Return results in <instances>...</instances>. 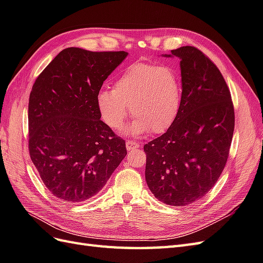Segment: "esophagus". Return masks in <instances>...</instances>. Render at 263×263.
I'll list each match as a JSON object with an SVG mask.
<instances>
[{
    "label": "esophagus",
    "mask_w": 263,
    "mask_h": 263,
    "mask_svg": "<svg viewBox=\"0 0 263 263\" xmlns=\"http://www.w3.org/2000/svg\"><path fill=\"white\" fill-rule=\"evenodd\" d=\"M125 146H126L127 151H131V150H134V149H139L140 144L137 143V142H133V141H126Z\"/></svg>",
    "instance_id": "esophagus-1"
}]
</instances>
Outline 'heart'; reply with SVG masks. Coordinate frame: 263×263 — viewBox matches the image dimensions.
Masks as SVG:
<instances>
[{
  "label": "heart",
  "mask_w": 263,
  "mask_h": 263,
  "mask_svg": "<svg viewBox=\"0 0 263 263\" xmlns=\"http://www.w3.org/2000/svg\"><path fill=\"white\" fill-rule=\"evenodd\" d=\"M182 85L179 74L170 66L136 63L130 65L114 83L113 89H102L97 104L104 122L119 129L131 107L133 119L126 132L140 136L152 130L166 131L176 121Z\"/></svg>",
  "instance_id": "b5f03b06"
}]
</instances>
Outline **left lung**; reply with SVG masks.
Segmentation results:
<instances>
[{"label": "left lung", "mask_w": 263, "mask_h": 263, "mask_svg": "<svg viewBox=\"0 0 263 263\" xmlns=\"http://www.w3.org/2000/svg\"><path fill=\"white\" fill-rule=\"evenodd\" d=\"M162 57L180 59L182 102L166 132L144 145L145 181L159 201L184 206L204 197L223 171L234 110L221 72L197 48Z\"/></svg>", "instance_id": "1"}]
</instances>
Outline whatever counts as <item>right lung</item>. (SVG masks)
<instances>
[{
  "mask_svg": "<svg viewBox=\"0 0 263 263\" xmlns=\"http://www.w3.org/2000/svg\"><path fill=\"white\" fill-rule=\"evenodd\" d=\"M127 52L61 51L33 84L29 151L48 190L64 202L101 191L125 156V142L103 121L97 96Z\"/></svg>",
  "mask_w": 263,
  "mask_h": 263,
  "instance_id": "1",
  "label": "right lung"
}]
</instances>
